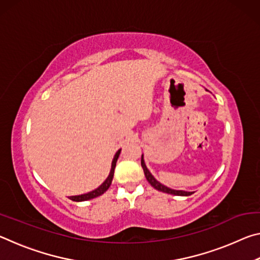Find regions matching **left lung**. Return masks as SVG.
<instances>
[{"label": "left lung", "instance_id": "1", "mask_svg": "<svg viewBox=\"0 0 260 260\" xmlns=\"http://www.w3.org/2000/svg\"><path fill=\"white\" fill-rule=\"evenodd\" d=\"M141 165H142L143 172H144V175H146L148 182L150 183L153 188L157 189V190L162 191V192H166V193H171V195H175V196H190L191 193H193V191L175 190V189H171L169 187L164 186V184H161L159 181H157V180L155 179V177H153V175L150 173V171L148 170L146 162H144L143 155H142V157H141Z\"/></svg>", "mask_w": 260, "mask_h": 260}]
</instances>
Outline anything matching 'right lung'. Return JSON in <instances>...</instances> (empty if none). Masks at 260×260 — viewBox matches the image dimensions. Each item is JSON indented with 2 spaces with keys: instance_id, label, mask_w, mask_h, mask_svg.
Returning a JSON list of instances; mask_svg holds the SVG:
<instances>
[{
  "instance_id": "obj_1",
  "label": "right lung",
  "mask_w": 260,
  "mask_h": 260,
  "mask_svg": "<svg viewBox=\"0 0 260 260\" xmlns=\"http://www.w3.org/2000/svg\"><path fill=\"white\" fill-rule=\"evenodd\" d=\"M120 151H121V149H119V150L116 152V155H114L112 162H111V170H110V173L108 175V178L105 179V181L102 184H101L99 188H96V189H94V190H91L89 192L82 193V195L70 196V200H72L74 202H83V201H88V200H93V199H95V197L101 196L102 193L107 191L109 187L111 186V182H112V179H113V173H114V167H116L118 157H119V155H120Z\"/></svg>"
}]
</instances>
